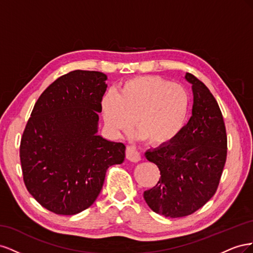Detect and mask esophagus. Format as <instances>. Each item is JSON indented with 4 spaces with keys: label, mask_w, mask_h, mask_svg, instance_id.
I'll use <instances>...</instances> for the list:
<instances>
[{
    "label": "esophagus",
    "mask_w": 253,
    "mask_h": 253,
    "mask_svg": "<svg viewBox=\"0 0 253 253\" xmlns=\"http://www.w3.org/2000/svg\"><path fill=\"white\" fill-rule=\"evenodd\" d=\"M126 158L133 163H138L141 160V155L135 147L129 145V147L126 148Z\"/></svg>",
    "instance_id": "34e87169"
}]
</instances>
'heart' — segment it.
I'll return each instance as SVG.
<instances>
[{
  "instance_id": "b5f03b06",
  "label": "heart",
  "mask_w": 253,
  "mask_h": 253,
  "mask_svg": "<svg viewBox=\"0 0 253 253\" xmlns=\"http://www.w3.org/2000/svg\"><path fill=\"white\" fill-rule=\"evenodd\" d=\"M189 95L179 84L154 76L122 83L116 95L102 99L106 126L115 134L135 127L153 143L170 142L181 132L189 112Z\"/></svg>"
}]
</instances>
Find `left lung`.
<instances>
[{"label": "left lung", "mask_w": 253, "mask_h": 253, "mask_svg": "<svg viewBox=\"0 0 253 253\" xmlns=\"http://www.w3.org/2000/svg\"><path fill=\"white\" fill-rule=\"evenodd\" d=\"M192 116L170 142L145 152V158L160 171L155 187L143 192L150 208L166 217L195 212L215 194L227 157L223 115L209 88L193 75Z\"/></svg>", "instance_id": "left-lung-1"}]
</instances>
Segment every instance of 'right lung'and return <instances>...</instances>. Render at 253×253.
Here are the masks:
<instances>
[{
	"mask_svg": "<svg viewBox=\"0 0 253 253\" xmlns=\"http://www.w3.org/2000/svg\"><path fill=\"white\" fill-rule=\"evenodd\" d=\"M106 75L74 71L45 89L23 133L20 158L28 192L61 215L87 209L105 173L126 158V145L98 134Z\"/></svg>",
	"mask_w": 253,
	"mask_h": 253,
	"instance_id": "add662e5",
	"label": "right lung"
}]
</instances>
